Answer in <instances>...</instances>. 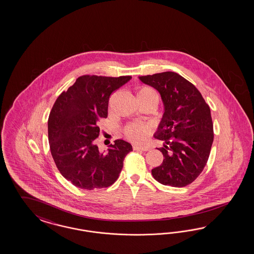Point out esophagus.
Here are the masks:
<instances>
[{
    "label": "esophagus",
    "instance_id": "esophagus-1",
    "mask_svg": "<svg viewBox=\"0 0 254 254\" xmlns=\"http://www.w3.org/2000/svg\"><path fill=\"white\" fill-rule=\"evenodd\" d=\"M133 149L134 150H139V151H143V152H147L150 150V147L147 145H141V144H134L133 145Z\"/></svg>",
    "mask_w": 254,
    "mask_h": 254
}]
</instances>
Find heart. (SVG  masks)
Here are the masks:
<instances>
[{
  "mask_svg": "<svg viewBox=\"0 0 254 254\" xmlns=\"http://www.w3.org/2000/svg\"><path fill=\"white\" fill-rule=\"evenodd\" d=\"M136 97L138 100H154L156 103L159 100L158 94L152 87L149 86L140 87L137 91ZM150 132L151 128L144 124H130L125 128V135L133 140H142L147 135L150 134Z\"/></svg>",
  "mask_w": 254,
  "mask_h": 254,
  "instance_id": "obj_1",
  "label": "heart"
}]
</instances>
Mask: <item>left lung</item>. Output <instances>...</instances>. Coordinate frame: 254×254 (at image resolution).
I'll return each mask as SVG.
<instances>
[{"instance_id": "1", "label": "left lung", "mask_w": 254, "mask_h": 254, "mask_svg": "<svg viewBox=\"0 0 254 254\" xmlns=\"http://www.w3.org/2000/svg\"><path fill=\"white\" fill-rule=\"evenodd\" d=\"M138 79L160 93L164 115L154 137L165 140L164 155L152 175L162 185L185 187L203 171L213 142L210 109L198 89L173 71Z\"/></svg>"}]
</instances>
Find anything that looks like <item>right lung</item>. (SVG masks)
<instances>
[{
  "label": "right lung",
  "mask_w": 254,
  "mask_h": 254,
  "mask_svg": "<svg viewBox=\"0 0 254 254\" xmlns=\"http://www.w3.org/2000/svg\"><path fill=\"white\" fill-rule=\"evenodd\" d=\"M130 79L83 75L55 101L48 117L50 151L62 176L78 188L94 190L114 185L126 155L132 151L123 139H116L102 153L96 144L111 94Z\"/></svg>",
  "instance_id": "obj_1"
}]
</instances>
